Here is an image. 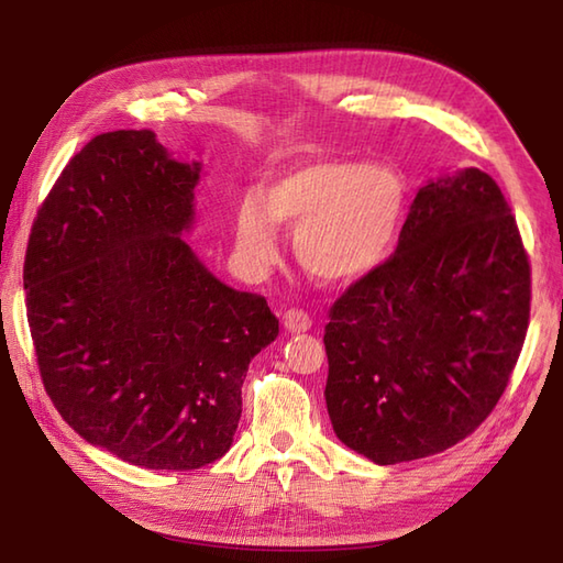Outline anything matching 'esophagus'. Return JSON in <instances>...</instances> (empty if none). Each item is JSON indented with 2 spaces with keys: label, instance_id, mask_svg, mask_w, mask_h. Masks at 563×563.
<instances>
[{
  "label": "esophagus",
  "instance_id": "obj_1",
  "mask_svg": "<svg viewBox=\"0 0 563 563\" xmlns=\"http://www.w3.org/2000/svg\"><path fill=\"white\" fill-rule=\"evenodd\" d=\"M309 327H312V319H309L305 309H288V312H285V329L288 331L300 333L307 331Z\"/></svg>",
  "mask_w": 563,
  "mask_h": 563
}]
</instances>
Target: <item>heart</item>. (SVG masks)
Segmentation results:
<instances>
[{
    "label": "heart",
    "mask_w": 563,
    "mask_h": 563,
    "mask_svg": "<svg viewBox=\"0 0 563 563\" xmlns=\"http://www.w3.org/2000/svg\"><path fill=\"white\" fill-rule=\"evenodd\" d=\"M404 212L406 184L389 164L309 159L261 186L256 202L239 206L236 251L251 271L266 273L280 251L273 224L288 227L305 271L349 283L391 254Z\"/></svg>",
    "instance_id": "1"
}]
</instances>
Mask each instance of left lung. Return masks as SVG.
<instances>
[{
	"label": "left lung",
	"instance_id": "obj_1",
	"mask_svg": "<svg viewBox=\"0 0 563 563\" xmlns=\"http://www.w3.org/2000/svg\"><path fill=\"white\" fill-rule=\"evenodd\" d=\"M530 258L492 176L418 190L399 246L329 309L327 409L377 464L472 435L510 382L530 324Z\"/></svg>",
	"mask_w": 563,
	"mask_h": 563
}]
</instances>
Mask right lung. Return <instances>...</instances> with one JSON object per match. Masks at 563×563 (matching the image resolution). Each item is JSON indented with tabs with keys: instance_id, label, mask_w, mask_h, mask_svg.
Segmentation results:
<instances>
[{
	"instance_id": "add662e5",
	"label": "right lung",
	"mask_w": 563,
	"mask_h": 563,
	"mask_svg": "<svg viewBox=\"0 0 563 563\" xmlns=\"http://www.w3.org/2000/svg\"><path fill=\"white\" fill-rule=\"evenodd\" d=\"M198 178L152 130L97 135L43 200L23 261L47 397L84 440L145 470L220 460L251 357L278 336L266 297L220 283L181 239Z\"/></svg>"
}]
</instances>
